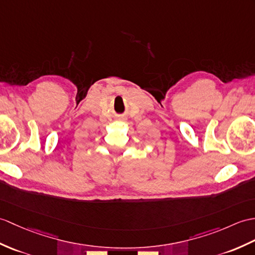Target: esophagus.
Segmentation results:
<instances>
[{
	"mask_svg": "<svg viewBox=\"0 0 255 255\" xmlns=\"http://www.w3.org/2000/svg\"><path fill=\"white\" fill-rule=\"evenodd\" d=\"M118 120H120V121H124V122H125V121H126V117H124V116H121V117H118Z\"/></svg>",
	"mask_w": 255,
	"mask_h": 255,
	"instance_id": "34e87169",
	"label": "esophagus"
}]
</instances>
